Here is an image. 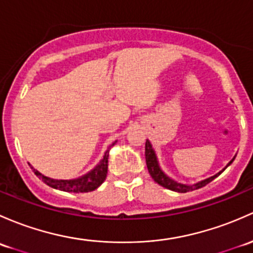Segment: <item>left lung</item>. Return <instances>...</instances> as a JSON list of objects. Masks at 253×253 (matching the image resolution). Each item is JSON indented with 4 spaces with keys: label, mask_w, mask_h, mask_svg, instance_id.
<instances>
[{
    "label": "left lung",
    "mask_w": 253,
    "mask_h": 253,
    "mask_svg": "<svg viewBox=\"0 0 253 253\" xmlns=\"http://www.w3.org/2000/svg\"><path fill=\"white\" fill-rule=\"evenodd\" d=\"M235 156H234L232 160L228 162V165L222 169V171H219L218 173L212 175V177H209V178H206V179L200 180V182L194 183V184H185V183L177 182V180H174L173 178H171L169 175H167L164 171H162V169L160 167V164H159L158 156H156V153H155V150H154L153 145H151L150 140L147 139V142H145V161H147L148 171H149V173H150L151 178H153V179L155 180L158 184L162 185V187L166 188V189L177 191V193H187V191L200 189V188H203L206 184H209L210 182H212L214 178H217L218 175L222 173V172L224 171V169H227L229 165H232V162L234 161V159H235Z\"/></svg>",
    "instance_id": "obj_1"
}]
</instances>
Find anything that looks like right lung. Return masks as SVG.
I'll return each instance as SVG.
<instances>
[{"label":"right lung","mask_w":253,"mask_h":253,"mask_svg":"<svg viewBox=\"0 0 253 253\" xmlns=\"http://www.w3.org/2000/svg\"><path fill=\"white\" fill-rule=\"evenodd\" d=\"M116 142L118 140H115L109 147L108 150L105 151L103 159L94 169H91L88 173L81 175L79 178H74V179H53V178L42 174L41 172L37 171L33 166H31V169H34V172H35V174L40 179H42L43 183H46L49 187L54 188V189L68 191V193H88V191H93L94 189H97L98 187H100L102 183L105 180L106 173H108L109 150H110V148L113 145H115Z\"/></svg>","instance_id":"add662e5"}]
</instances>
